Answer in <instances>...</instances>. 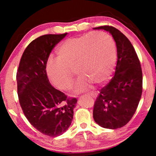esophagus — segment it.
Masks as SVG:
<instances>
[{
	"instance_id": "34e87169",
	"label": "esophagus",
	"mask_w": 156,
	"mask_h": 156,
	"mask_svg": "<svg viewBox=\"0 0 156 156\" xmlns=\"http://www.w3.org/2000/svg\"><path fill=\"white\" fill-rule=\"evenodd\" d=\"M88 94L89 95H90L91 96H92L93 98H96L97 97V94L96 93H95V92H94V91H91V92H89V93H88Z\"/></svg>"
}]
</instances>
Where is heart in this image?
<instances>
[{"instance_id": "heart-1", "label": "heart", "mask_w": 156, "mask_h": 156, "mask_svg": "<svg viewBox=\"0 0 156 156\" xmlns=\"http://www.w3.org/2000/svg\"><path fill=\"white\" fill-rule=\"evenodd\" d=\"M57 59L47 62V78L53 85L62 91L71 89L74 72L80 74L74 90L80 93L88 90L92 83L107 81L116 62L114 41L107 33H89L65 40L58 47Z\"/></svg>"}]
</instances>
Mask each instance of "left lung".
Returning a JSON list of instances; mask_svg holds the SVG:
<instances>
[{"mask_svg": "<svg viewBox=\"0 0 156 156\" xmlns=\"http://www.w3.org/2000/svg\"><path fill=\"white\" fill-rule=\"evenodd\" d=\"M112 34L117 47L115 75L100 89L95 102L93 117L98 125L115 129L126 125L135 113L142 92V72L136 52L129 39L112 26H101Z\"/></svg>", "mask_w": 156, "mask_h": 156, "instance_id": "8db88e82", "label": "left lung"}]
</instances>
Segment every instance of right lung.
Instances as JSON below:
<instances>
[{
	"instance_id": "1",
	"label": "right lung",
	"mask_w": 156,
	"mask_h": 156,
	"mask_svg": "<svg viewBox=\"0 0 156 156\" xmlns=\"http://www.w3.org/2000/svg\"><path fill=\"white\" fill-rule=\"evenodd\" d=\"M67 35L47 34L27 47L16 74L20 107L34 128L44 135L57 137L67 130L73 120L76 98L67 96L50 84L46 65L50 53Z\"/></svg>"
}]
</instances>
